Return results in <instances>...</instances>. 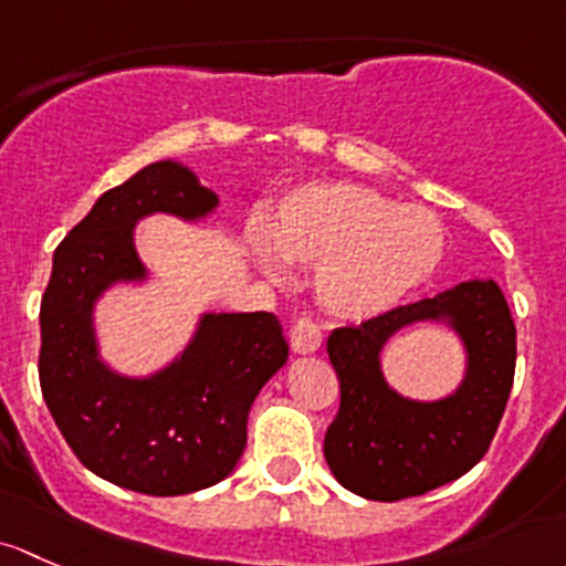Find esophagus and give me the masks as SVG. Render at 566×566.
I'll use <instances>...</instances> for the list:
<instances>
[{
    "instance_id": "1",
    "label": "esophagus",
    "mask_w": 566,
    "mask_h": 566,
    "mask_svg": "<svg viewBox=\"0 0 566 566\" xmlns=\"http://www.w3.org/2000/svg\"><path fill=\"white\" fill-rule=\"evenodd\" d=\"M291 348L300 354H311L322 346V326L316 324L313 316H300L294 324H291Z\"/></svg>"
}]
</instances>
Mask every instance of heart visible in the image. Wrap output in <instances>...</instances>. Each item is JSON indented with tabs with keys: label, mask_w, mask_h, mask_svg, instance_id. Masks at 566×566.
<instances>
[{
	"label": "heart",
	"mask_w": 566,
	"mask_h": 566,
	"mask_svg": "<svg viewBox=\"0 0 566 566\" xmlns=\"http://www.w3.org/2000/svg\"><path fill=\"white\" fill-rule=\"evenodd\" d=\"M270 239L272 245L253 237L261 266L281 277V254L318 264V300L343 318H370L398 305L439 270L447 244L430 209L354 182L294 190L270 218Z\"/></svg>",
	"instance_id": "b5f03b06"
}]
</instances>
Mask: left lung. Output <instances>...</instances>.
<instances>
[{"label":"left lung","instance_id":"8db88e82","mask_svg":"<svg viewBox=\"0 0 566 566\" xmlns=\"http://www.w3.org/2000/svg\"><path fill=\"white\" fill-rule=\"evenodd\" d=\"M450 317L470 370L452 399L417 405L386 387L377 354L400 325ZM515 324L493 281L460 283L433 300L398 305L326 340L340 406L326 428L324 458L343 488L373 501L422 496L474 469L491 447L515 378Z\"/></svg>","mask_w":566,"mask_h":566}]
</instances>
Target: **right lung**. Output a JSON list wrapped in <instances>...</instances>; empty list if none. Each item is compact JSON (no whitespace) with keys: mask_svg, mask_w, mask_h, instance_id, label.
Wrapping results in <instances>:
<instances>
[{"mask_svg":"<svg viewBox=\"0 0 566 566\" xmlns=\"http://www.w3.org/2000/svg\"><path fill=\"white\" fill-rule=\"evenodd\" d=\"M218 203L188 168L153 163L97 198L60 242L40 302V389L75 458L103 480L182 496L234 471L259 389L289 359L275 313H209L188 352L153 378L101 365L92 302L114 281L144 277L133 223L149 212L198 218Z\"/></svg>","mask_w":566,"mask_h":566,"instance_id":"1","label":"right lung"}]
</instances>
